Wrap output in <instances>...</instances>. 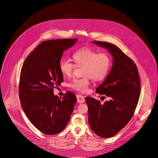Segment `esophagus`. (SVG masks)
I'll return each mask as SVG.
<instances>
[{"mask_svg": "<svg viewBox=\"0 0 158 158\" xmlns=\"http://www.w3.org/2000/svg\"><path fill=\"white\" fill-rule=\"evenodd\" d=\"M77 99L78 103H83L85 101V98L81 95H77Z\"/></svg>", "mask_w": 158, "mask_h": 158, "instance_id": "34e87169", "label": "esophagus"}]
</instances>
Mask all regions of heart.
<instances>
[{"mask_svg": "<svg viewBox=\"0 0 158 158\" xmlns=\"http://www.w3.org/2000/svg\"><path fill=\"white\" fill-rule=\"evenodd\" d=\"M73 59L76 65H83L81 78H74L70 87L82 93L87 92L90 79L101 81L107 75L110 66L111 57L107 52H99L89 48H82L76 50L73 54ZM76 65L69 60L61 59L59 68L64 76L69 77L73 74Z\"/></svg>", "mask_w": 158, "mask_h": 158, "instance_id": "heart-1", "label": "heart"}]
</instances>
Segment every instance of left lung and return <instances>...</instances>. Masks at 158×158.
Wrapping results in <instances>:
<instances>
[{"label": "left lung", "instance_id": "1", "mask_svg": "<svg viewBox=\"0 0 158 158\" xmlns=\"http://www.w3.org/2000/svg\"><path fill=\"white\" fill-rule=\"evenodd\" d=\"M93 42L107 49L114 59L109 74L96 90L110 100L101 104L94 98H85L90 127L98 136L107 138L119 132L133 116L141 93L140 79L136 64L118 47L106 42Z\"/></svg>", "mask_w": 158, "mask_h": 158}]
</instances>
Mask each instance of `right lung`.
Returning a JSON list of instances; mask_svg holds the SVG:
<instances>
[{"label":"right lung","mask_w":158,"mask_h":158,"mask_svg":"<svg viewBox=\"0 0 158 158\" xmlns=\"http://www.w3.org/2000/svg\"><path fill=\"white\" fill-rule=\"evenodd\" d=\"M77 39L43 41L26 59L19 84L21 106L32 124L40 132L54 135L68 123L76 96L67 92L63 98L54 96V89L64 81L59 68L63 52Z\"/></svg>","instance_id":"obj_1"}]
</instances>
